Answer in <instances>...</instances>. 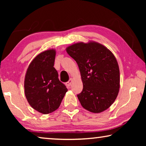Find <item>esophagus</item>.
<instances>
[{"label":"esophagus","instance_id":"esophagus-1","mask_svg":"<svg viewBox=\"0 0 146 146\" xmlns=\"http://www.w3.org/2000/svg\"><path fill=\"white\" fill-rule=\"evenodd\" d=\"M72 81H73V79L72 78H70V80H69L68 82H67L66 83V85L67 86L68 88H70V86H71V83H72Z\"/></svg>","mask_w":146,"mask_h":146}]
</instances>
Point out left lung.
<instances>
[{
    "instance_id": "obj_1",
    "label": "left lung",
    "mask_w": 146,
    "mask_h": 146,
    "mask_svg": "<svg viewBox=\"0 0 146 146\" xmlns=\"http://www.w3.org/2000/svg\"><path fill=\"white\" fill-rule=\"evenodd\" d=\"M66 51L80 71L83 90L77 97L81 105L95 113L107 110L115 102L120 88V71L114 55L95 42L73 44Z\"/></svg>"
}]
</instances>
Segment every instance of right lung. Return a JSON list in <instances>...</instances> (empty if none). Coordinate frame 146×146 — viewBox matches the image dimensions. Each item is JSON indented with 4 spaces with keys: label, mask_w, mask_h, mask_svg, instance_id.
Masks as SVG:
<instances>
[{
    "label": "right lung",
    "mask_w": 146,
    "mask_h": 146,
    "mask_svg": "<svg viewBox=\"0 0 146 146\" xmlns=\"http://www.w3.org/2000/svg\"><path fill=\"white\" fill-rule=\"evenodd\" d=\"M55 54V50L49 49L36 56L29 64L24 80L25 95L29 105L43 114L57 110L68 91L53 67Z\"/></svg>",
    "instance_id": "obj_1"
}]
</instances>
